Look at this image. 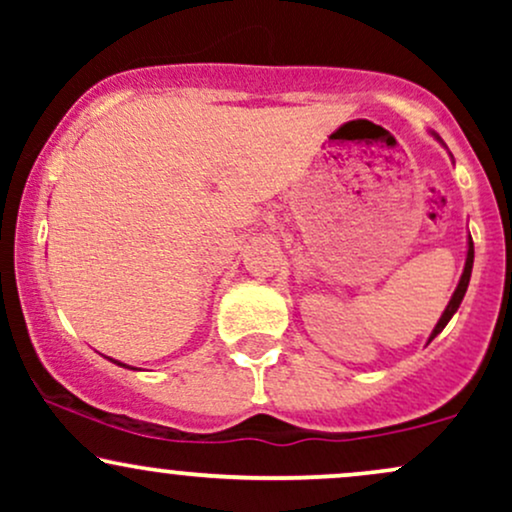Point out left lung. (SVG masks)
Masks as SVG:
<instances>
[{
	"instance_id": "8db88e82",
	"label": "left lung",
	"mask_w": 512,
	"mask_h": 512,
	"mask_svg": "<svg viewBox=\"0 0 512 512\" xmlns=\"http://www.w3.org/2000/svg\"><path fill=\"white\" fill-rule=\"evenodd\" d=\"M431 137L433 139H438L440 144L445 146V142L443 139L438 137L436 132H431ZM472 267H474V243H472V236L467 238V260H464V269H462V276H460V281H457V289H455V293H452L450 296V303L445 305V310H443V315H440V320H438V325L433 327V332H431V337H428V344L433 342V339L438 337L440 332L445 330V325H448L450 322V317L457 313V308H460V303H462V298H464V293H467V286H469V276H472Z\"/></svg>"
}]
</instances>
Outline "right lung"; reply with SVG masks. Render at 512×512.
Here are the masks:
<instances>
[{
    "label": "right lung",
    "mask_w": 512,
    "mask_h": 512,
    "mask_svg": "<svg viewBox=\"0 0 512 512\" xmlns=\"http://www.w3.org/2000/svg\"><path fill=\"white\" fill-rule=\"evenodd\" d=\"M110 361H113V363H117V366H122V368H129V366H127V363H122V361H115V358H110ZM132 370H137V368H132Z\"/></svg>",
    "instance_id": "add662e5"
}]
</instances>
